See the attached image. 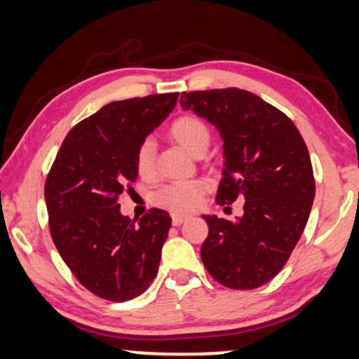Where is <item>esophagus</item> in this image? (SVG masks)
Returning <instances> with one entry per match:
<instances>
[{
    "label": "esophagus",
    "instance_id": "esophagus-1",
    "mask_svg": "<svg viewBox=\"0 0 359 359\" xmlns=\"http://www.w3.org/2000/svg\"><path fill=\"white\" fill-rule=\"evenodd\" d=\"M186 219H188V216H183V214H171V222H173V226H181Z\"/></svg>",
    "mask_w": 359,
    "mask_h": 359
}]
</instances>
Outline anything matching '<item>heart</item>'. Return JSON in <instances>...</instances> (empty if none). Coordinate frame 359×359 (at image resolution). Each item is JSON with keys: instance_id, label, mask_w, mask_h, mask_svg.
Listing matches in <instances>:
<instances>
[{"instance_id": "obj_1", "label": "heart", "mask_w": 359, "mask_h": 359, "mask_svg": "<svg viewBox=\"0 0 359 359\" xmlns=\"http://www.w3.org/2000/svg\"><path fill=\"white\" fill-rule=\"evenodd\" d=\"M170 137L186 151L194 156L204 155L211 142V132L201 118L194 115H183L170 125ZM155 153L156 147L153 140L147 138L140 143L135 151V166L142 178L150 180L155 175ZM209 189V183L204 180L171 183L161 188L153 198L158 206L170 209L173 212H191L199 208L203 196Z\"/></svg>"}]
</instances>
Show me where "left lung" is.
Masks as SVG:
<instances>
[{
	"mask_svg": "<svg viewBox=\"0 0 359 359\" xmlns=\"http://www.w3.org/2000/svg\"><path fill=\"white\" fill-rule=\"evenodd\" d=\"M180 104L222 138L217 204L244 201L242 216L232 221L203 216L209 226L204 267L224 287L257 288L282 271L309 221L315 198L309 148L292 120L252 92H183Z\"/></svg>",
	"mask_w": 359,
	"mask_h": 359,
	"instance_id": "left-lung-1",
	"label": "left lung"
}]
</instances>
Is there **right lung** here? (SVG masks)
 Wrapping results in <instances>:
<instances>
[{
	"label": "right lung",
	"instance_id": "right-lung-1",
	"mask_svg": "<svg viewBox=\"0 0 359 359\" xmlns=\"http://www.w3.org/2000/svg\"><path fill=\"white\" fill-rule=\"evenodd\" d=\"M178 94L110 102L64 138L44 186L49 229L60 257L100 299L142 295L158 273L170 214L142 219L120 212L118 196L137 181L135 151L175 109Z\"/></svg>",
	"mask_w": 359,
	"mask_h": 359
}]
</instances>
